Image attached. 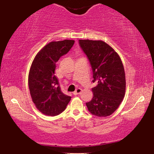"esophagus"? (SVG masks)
<instances>
[{
  "label": "esophagus",
  "mask_w": 154,
  "mask_h": 154,
  "mask_svg": "<svg viewBox=\"0 0 154 154\" xmlns=\"http://www.w3.org/2000/svg\"><path fill=\"white\" fill-rule=\"evenodd\" d=\"M81 91H82V89L80 88H78L76 89V90H75V91L73 92V94H74V95H78V94H81Z\"/></svg>",
  "instance_id": "esophagus-1"
}]
</instances>
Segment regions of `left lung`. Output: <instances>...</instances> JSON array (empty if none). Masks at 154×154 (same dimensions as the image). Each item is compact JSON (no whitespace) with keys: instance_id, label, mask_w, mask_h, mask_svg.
I'll list each match as a JSON object with an SVG mask.
<instances>
[{"instance_id":"1","label":"left lung","mask_w":154,"mask_h":154,"mask_svg":"<svg viewBox=\"0 0 154 154\" xmlns=\"http://www.w3.org/2000/svg\"><path fill=\"white\" fill-rule=\"evenodd\" d=\"M79 43L90 62L93 71L92 100L86 103L88 111L98 117L111 115L124 98L126 77L120 57L102 41L79 40Z\"/></svg>"}]
</instances>
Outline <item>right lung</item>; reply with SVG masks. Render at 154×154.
I'll return each instance as SVG.
<instances>
[{
	"instance_id": "add662e5",
	"label": "right lung",
	"mask_w": 154,
	"mask_h": 154,
	"mask_svg": "<svg viewBox=\"0 0 154 154\" xmlns=\"http://www.w3.org/2000/svg\"><path fill=\"white\" fill-rule=\"evenodd\" d=\"M75 41H53L35 56L28 75V87L32 100L41 113L54 116L61 113L71 97L61 91L55 75L56 62L71 50Z\"/></svg>"
}]
</instances>
